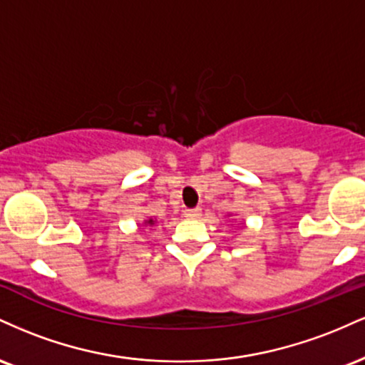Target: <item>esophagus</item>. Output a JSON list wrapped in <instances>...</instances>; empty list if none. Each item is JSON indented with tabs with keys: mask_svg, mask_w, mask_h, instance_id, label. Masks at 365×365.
Returning a JSON list of instances; mask_svg holds the SVG:
<instances>
[{
	"mask_svg": "<svg viewBox=\"0 0 365 365\" xmlns=\"http://www.w3.org/2000/svg\"><path fill=\"white\" fill-rule=\"evenodd\" d=\"M200 211H202L200 207H190V209H185L183 215H185V217H188V220H197V217L200 216Z\"/></svg>",
	"mask_w": 365,
	"mask_h": 365,
	"instance_id": "esophagus-1",
	"label": "esophagus"
}]
</instances>
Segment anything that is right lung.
<instances>
[{"mask_svg":"<svg viewBox=\"0 0 365 365\" xmlns=\"http://www.w3.org/2000/svg\"><path fill=\"white\" fill-rule=\"evenodd\" d=\"M156 223H158L156 217H145V220L142 221V226H145V228H148V226H149V228H150V226H154Z\"/></svg>","mask_w":365,"mask_h":365,"instance_id":"obj_1","label":"right lung"}]
</instances>
